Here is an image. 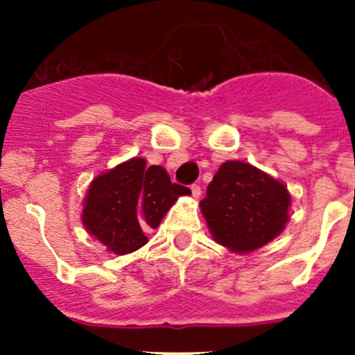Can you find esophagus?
<instances>
[{
    "instance_id": "esophagus-1",
    "label": "esophagus",
    "mask_w": 355,
    "mask_h": 355,
    "mask_svg": "<svg viewBox=\"0 0 355 355\" xmlns=\"http://www.w3.org/2000/svg\"><path fill=\"white\" fill-rule=\"evenodd\" d=\"M190 190H192V196L196 197V199H199L200 197V187L197 183H193L192 187H190Z\"/></svg>"
}]
</instances>
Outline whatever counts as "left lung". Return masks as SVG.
<instances>
[{"mask_svg":"<svg viewBox=\"0 0 355 355\" xmlns=\"http://www.w3.org/2000/svg\"><path fill=\"white\" fill-rule=\"evenodd\" d=\"M290 202L283 183L249 163L225 162L208 184L200 211L215 241L234 252H250L283 231Z\"/></svg>","mask_w":355,"mask_h":355,"instance_id":"8db88e82","label":"left lung"}]
</instances>
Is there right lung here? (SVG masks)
Segmentation results:
<instances>
[{
    "label": "right lung",
    "mask_w": 355,
    "mask_h": 355,
    "mask_svg": "<svg viewBox=\"0 0 355 355\" xmlns=\"http://www.w3.org/2000/svg\"><path fill=\"white\" fill-rule=\"evenodd\" d=\"M187 193L190 190L172 183L165 168L133 158L92 181L83 224L112 252H133L147 241L146 231L158 227L175 199Z\"/></svg>",
    "instance_id": "add662e5"
}]
</instances>
